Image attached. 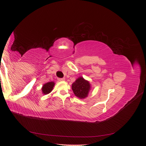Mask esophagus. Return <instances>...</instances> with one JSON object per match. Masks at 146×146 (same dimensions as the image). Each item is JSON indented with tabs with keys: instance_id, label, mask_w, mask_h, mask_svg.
<instances>
[{
	"instance_id": "34e87169",
	"label": "esophagus",
	"mask_w": 146,
	"mask_h": 146,
	"mask_svg": "<svg viewBox=\"0 0 146 146\" xmlns=\"http://www.w3.org/2000/svg\"><path fill=\"white\" fill-rule=\"evenodd\" d=\"M58 81H64L65 80V78H58Z\"/></svg>"
}]
</instances>
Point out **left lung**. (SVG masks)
I'll list each match as a JSON object with an SVG mask.
<instances>
[{
	"instance_id": "obj_1",
	"label": "left lung",
	"mask_w": 146,
	"mask_h": 146,
	"mask_svg": "<svg viewBox=\"0 0 146 146\" xmlns=\"http://www.w3.org/2000/svg\"><path fill=\"white\" fill-rule=\"evenodd\" d=\"M72 90L75 96L80 99H85L88 96L91 90L90 82L83 77H78L72 85Z\"/></svg>"
}]
</instances>
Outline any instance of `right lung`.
Wrapping results in <instances>:
<instances>
[{
    "mask_svg": "<svg viewBox=\"0 0 146 146\" xmlns=\"http://www.w3.org/2000/svg\"><path fill=\"white\" fill-rule=\"evenodd\" d=\"M55 85V83L54 82H50L45 83L43 85L42 87V92L44 94H49L50 92L52 91L53 88Z\"/></svg>",
    "mask_w": 146,
    "mask_h": 146,
    "instance_id": "right-lung-1",
    "label": "right lung"
}]
</instances>
